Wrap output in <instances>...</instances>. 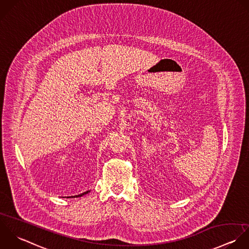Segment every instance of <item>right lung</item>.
Segmentation results:
<instances>
[{"mask_svg": "<svg viewBox=\"0 0 249 249\" xmlns=\"http://www.w3.org/2000/svg\"><path fill=\"white\" fill-rule=\"evenodd\" d=\"M88 192H90V191H86V192H84V193H81V194H79V195H76V196H74V197H81V196H83V195L87 194Z\"/></svg>", "mask_w": 249, "mask_h": 249, "instance_id": "right-lung-1", "label": "right lung"}]
</instances>
